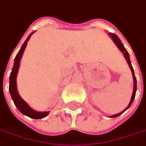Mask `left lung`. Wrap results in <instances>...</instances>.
<instances>
[{
    "label": "left lung",
    "mask_w": 146,
    "mask_h": 146,
    "mask_svg": "<svg viewBox=\"0 0 146 146\" xmlns=\"http://www.w3.org/2000/svg\"><path fill=\"white\" fill-rule=\"evenodd\" d=\"M109 35L111 36V38L113 40V42L116 44V45L117 46V48H119L120 51H122V53L123 54V56L125 58V59L127 62V63L129 65V67H130V69L131 70V73H132V76H133V80H134V88H133V93H132L131 95V101L129 102L128 106H127L125 110L122 111L121 113H117V114H115V115H113V116H111L110 117L111 118H115V117H117V116H119V115H121L123 113H124L126 110H127L130 106H131V105L132 104V102L134 101V99H135V94H136V91H137V80H136V77H135V73H134V69H133V67L131 66V60H130V56H129V53L127 52V51L126 50V48H124V46L123 44L122 43H121V40H119V38L118 36H116V34H114V33H109Z\"/></svg>",
    "instance_id": "8db88e82"
}]
</instances>
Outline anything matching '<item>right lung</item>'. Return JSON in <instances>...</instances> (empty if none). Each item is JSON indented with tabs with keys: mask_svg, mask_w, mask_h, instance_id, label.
I'll return each instance as SVG.
<instances>
[{
	"mask_svg": "<svg viewBox=\"0 0 146 146\" xmlns=\"http://www.w3.org/2000/svg\"><path fill=\"white\" fill-rule=\"evenodd\" d=\"M34 32L31 33L29 35V36L27 37L26 41L24 42L23 46L21 47L20 50L15 58L14 66H13L11 73L10 74V77H9V92H10L11 98L14 102L15 106L23 115H26V116H29L30 118H33V119H42V118L48 116L49 114V112H37V111L33 110L23 98H21V96L18 92L17 83H16V78H17L18 71L19 69L21 58H22L23 54L25 51V48L27 47V42L30 40V36Z\"/></svg>",
	"mask_w": 146,
	"mask_h": 146,
	"instance_id": "1",
	"label": "right lung"
}]
</instances>
